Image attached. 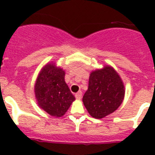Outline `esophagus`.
Wrapping results in <instances>:
<instances>
[{
	"mask_svg": "<svg viewBox=\"0 0 155 155\" xmlns=\"http://www.w3.org/2000/svg\"><path fill=\"white\" fill-rule=\"evenodd\" d=\"M82 97V92L81 91H79L78 92H77L76 94H75V98H77V99H81Z\"/></svg>",
	"mask_w": 155,
	"mask_h": 155,
	"instance_id": "esophagus-1",
	"label": "esophagus"
}]
</instances>
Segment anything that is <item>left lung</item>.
Listing matches in <instances>:
<instances>
[{
  "instance_id": "1",
  "label": "left lung",
  "mask_w": 155,
  "mask_h": 155,
  "mask_svg": "<svg viewBox=\"0 0 155 155\" xmlns=\"http://www.w3.org/2000/svg\"><path fill=\"white\" fill-rule=\"evenodd\" d=\"M124 96L125 87L120 74L106 65L91 71L82 101L92 117L102 119L120 107Z\"/></svg>"
}]
</instances>
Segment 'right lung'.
Segmentation results:
<instances>
[{
	"mask_svg": "<svg viewBox=\"0 0 155 155\" xmlns=\"http://www.w3.org/2000/svg\"><path fill=\"white\" fill-rule=\"evenodd\" d=\"M64 77L63 68L55 63H48L41 69L34 86L39 107L55 117L64 116L75 100Z\"/></svg>",
	"mask_w": 155,
	"mask_h": 155,
	"instance_id": "right-lung-1",
	"label": "right lung"
}]
</instances>
